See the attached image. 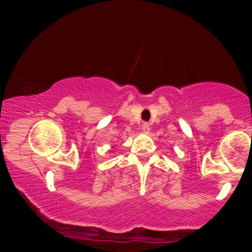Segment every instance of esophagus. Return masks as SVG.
<instances>
[{"instance_id": "1", "label": "esophagus", "mask_w": 252, "mask_h": 252, "mask_svg": "<svg viewBox=\"0 0 252 252\" xmlns=\"http://www.w3.org/2000/svg\"><path fill=\"white\" fill-rule=\"evenodd\" d=\"M141 128L145 133H149V131H150V126H149V124H146V122H144V124H142Z\"/></svg>"}]
</instances>
